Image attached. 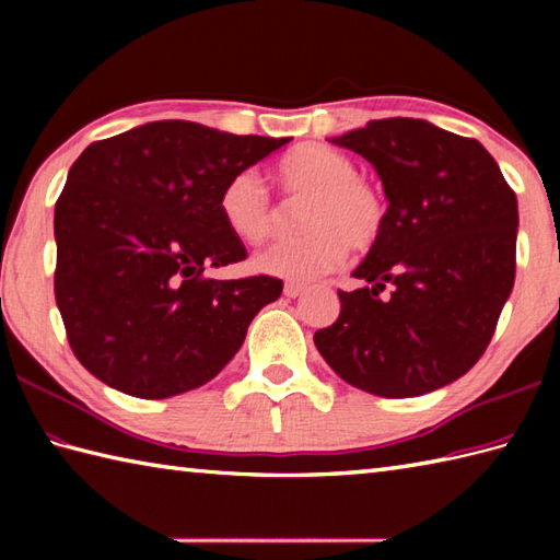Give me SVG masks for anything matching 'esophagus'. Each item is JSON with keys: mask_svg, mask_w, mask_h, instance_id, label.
Instances as JSON below:
<instances>
[{"mask_svg": "<svg viewBox=\"0 0 560 560\" xmlns=\"http://www.w3.org/2000/svg\"><path fill=\"white\" fill-rule=\"evenodd\" d=\"M305 291V283L301 281H287V287H283V295H289V299H295V295H301Z\"/></svg>", "mask_w": 560, "mask_h": 560, "instance_id": "obj_1", "label": "esophagus"}]
</instances>
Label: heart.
I'll use <instances>...</instances> for the list:
<instances>
[{"instance_id": "b5f03b06", "label": "heart", "mask_w": 560, "mask_h": 560, "mask_svg": "<svg viewBox=\"0 0 560 560\" xmlns=\"http://www.w3.org/2000/svg\"><path fill=\"white\" fill-rule=\"evenodd\" d=\"M273 180L287 205L303 201L299 225L305 231L259 253L255 265L261 271L313 279L335 269L349 249H373L385 233L387 201L347 153L301 144L277 161ZM219 213L225 229L249 245L267 241L279 223V211L253 171H237L223 183Z\"/></svg>"}]
</instances>
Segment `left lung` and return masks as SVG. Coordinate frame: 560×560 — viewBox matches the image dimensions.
Masks as SVG:
<instances>
[{
	"label": "left lung",
	"instance_id": "obj_1",
	"mask_svg": "<svg viewBox=\"0 0 560 560\" xmlns=\"http://www.w3.org/2000/svg\"><path fill=\"white\" fill-rule=\"evenodd\" d=\"M375 165L389 199L380 243L339 291L315 347L341 380L399 399L462 377L495 331L515 283L517 197L477 139L413 117L335 139Z\"/></svg>",
	"mask_w": 560,
	"mask_h": 560
}]
</instances>
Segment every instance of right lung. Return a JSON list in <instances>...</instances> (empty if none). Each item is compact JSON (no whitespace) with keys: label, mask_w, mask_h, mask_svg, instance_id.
<instances>
[{"label":"right lung","mask_w":560,"mask_h":560,"mask_svg":"<svg viewBox=\"0 0 560 560\" xmlns=\"http://www.w3.org/2000/svg\"><path fill=\"white\" fill-rule=\"evenodd\" d=\"M287 141L161 120L93 141L74 161L55 205V301L91 375L165 399L223 371L283 281L207 277L247 257L219 195Z\"/></svg>","instance_id":"right-lung-1"}]
</instances>
